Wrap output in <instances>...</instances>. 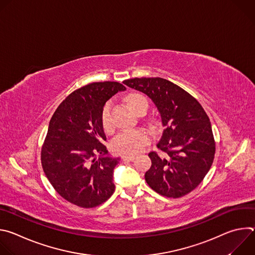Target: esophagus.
Masks as SVG:
<instances>
[{
  "instance_id": "34e87169",
  "label": "esophagus",
  "mask_w": 255,
  "mask_h": 255,
  "mask_svg": "<svg viewBox=\"0 0 255 255\" xmlns=\"http://www.w3.org/2000/svg\"><path fill=\"white\" fill-rule=\"evenodd\" d=\"M135 159V155H123L122 160L124 161H133Z\"/></svg>"
}]
</instances>
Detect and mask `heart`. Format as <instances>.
Here are the masks:
<instances>
[{
  "label": "heart",
  "mask_w": 255,
  "mask_h": 255,
  "mask_svg": "<svg viewBox=\"0 0 255 255\" xmlns=\"http://www.w3.org/2000/svg\"><path fill=\"white\" fill-rule=\"evenodd\" d=\"M126 102L131 110L134 109L140 102H147L144 96L141 94H130L126 98ZM102 125L105 131H110L112 128L111 115H110V103H107L102 111ZM149 134L145 130H133L128 132H123L119 134L112 143L113 149L121 154H135L141 151L149 143Z\"/></svg>",
  "instance_id": "1"
}]
</instances>
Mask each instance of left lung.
Returning <instances> with one entry per match:
<instances>
[{
  "instance_id": "left-lung-1",
  "label": "left lung",
  "mask_w": 255,
  "mask_h": 255,
  "mask_svg": "<svg viewBox=\"0 0 255 255\" xmlns=\"http://www.w3.org/2000/svg\"><path fill=\"white\" fill-rule=\"evenodd\" d=\"M123 84L151 99L164 127L156 144L162 152L148 154L151 166L145 180L167 198L189 194L201 184L215 155L212 126L203 107L185 90L161 78H135Z\"/></svg>"
}]
</instances>
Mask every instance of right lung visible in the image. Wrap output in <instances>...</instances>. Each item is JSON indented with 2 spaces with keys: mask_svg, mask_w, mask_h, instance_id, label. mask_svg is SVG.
Returning a JSON list of instances; mask_svg holds the SVG:
<instances>
[{
  "mask_svg": "<svg viewBox=\"0 0 255 255\" xmlns=\"http://www.w3.org/2000/svg\"><path fill=\"white\" fill-rule=\"evenodd\" d=\"M125 90L117 82L87 85L71 93L49 122L42 167L55 191L71 204L94 208L115 191L113 174L120 157L109 155L103 144L102 111L109 99Z\"/></svg>",
  "mask_w": 255,
  "mask_h": 255,
  "instance_id": "add662e5",
  "label": "right lung"
}]
</instances>
